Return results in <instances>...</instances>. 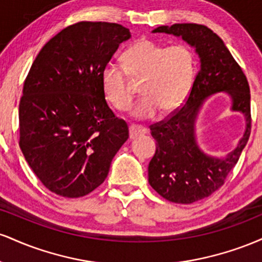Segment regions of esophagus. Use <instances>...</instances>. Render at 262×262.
<instances>
[{"label":"esophagus","instance_id":"34e87169","mask_svg":"<svg viewBox=\"0 0 262 262\" xmlns=\"http://www.w3.org/2000/svg\"><path fill=\"white\" fill-rule=\"evenodd\" d=\"M145 134H148L146 128L140 127V125H134V124L129 127V137H130V139H137L138 137H141V135H145Z\"/></svg>","mask_w":262,"mask_h":262}]
</instances>
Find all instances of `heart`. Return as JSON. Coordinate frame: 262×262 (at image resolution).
<instances>
[{"label":"heart","mask_w":262,"mask_h":262,"mask_svg":"<svg viewBox=\"0 0 262 262\" xmlns=\"http://www.w3.org/2000/svg\"><path fill=\"white\" fill-rule=\"evenodd\" d=\"M122 61L124 69L116 64L102 69V91L116 110L125 111L134 96L127 74L144 79L140 87L144 97L130 111V116L139 121L155 118L161 111L166 114L179 111L187 100L197 74L196 56L185 44L167 47L140 39L123 53Z\"/></svg>","instance_id":"obj_1"}]
</instances>
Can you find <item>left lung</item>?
Masks as SVG:
<instances>
[{
  "mask_svg": "<svg viewBox=\"0 0 262 262\" xmlns=\"http://www.w3.org/2000/svg\"><path fill=\"white\" fill-rule=\"evenodd\" d=\"M152 33L182 38L200 58V71L185 104L169 119L150 127L156 140L148 167L150 186L170 202L189 204L217 191L239 160L251 130L250 89L227 45L208 27L176 23L158 27ZM221 92L230 96L232 112L245 116L246 129L235 148L215 157L200 149L195 123L205 101Z\"/></svg>",
  "mask_w": 262,
  "mask_h": 262,
  "instance_id": "8db88e82",
  "label": "left lung"
}]
</instances>
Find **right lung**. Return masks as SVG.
Wrapping results in <instances>:
<instances>
[{
	"label": "right lung",
	"mask_w": 262,
	"mask_h": 262,
	"mask_svg": "<svg viewBox=\"0 0 262 262\" xmlns=\"http://www.w3.org/2000/svg\"><path fill=\"white\" fill-rule=\"evenodd\" d=\"M121 25L79 22L41 48L19 102V146L48 189L82 197L106 180L129 138L128 125L108 107L102 69L130 39Z\"/></svg>",
	"instance_id": "1"
}]
</instances>
